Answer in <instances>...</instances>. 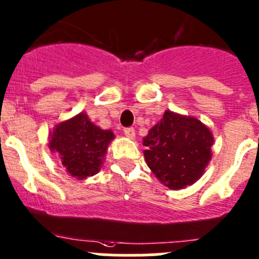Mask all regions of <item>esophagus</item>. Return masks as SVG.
Segmentation results:
<instances>
[{
	"label": "esophagus",
	"mask_w": 259,
	"mask_h": 259,
	"mask_svg": "<svg viewBox=\"0 0 259 259\" xmlns=\"http://www.w3.org/2000/svg\"><path fill=\"white\" fill-rule=\"evenodd\" d=\"M124 133L129 139H134L135 138V130L133 129V127H127V129L124 130Z\"/></svg>",
	"instance_id": "34e87169"
}]
</instances>
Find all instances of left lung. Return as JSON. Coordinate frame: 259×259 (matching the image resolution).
Segmentation results:
<instances>
[{
    "label": "left lung",
    "mask_w": 259,
    "mask_h": 259,
    "mask_svg": "<svg viewBox=\"0 0 259 259\" xmlns=\"http://www.w3.org/2000/svg\"><path fill=\"white\" fill-rule=\"evenodd\" d=\"M213 133L193 116L165 111L143 138L144 158L156 178L171 190L196 183L211 160Z\"/></svg>",
    "instance_id": "8db88e82"
}]
</instances>
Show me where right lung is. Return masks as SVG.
Masks as SVG:
<instances>
[{
	"mask_svg": "<svg viewBox=\"0 0 259 259\" xmlns=\"http://www.w3.org/2000/svg\"><path fill=\"white\" fill-rule=\"evenodd\" d=\"M112 130H103L92 122L86 112L59 121L49 133V150L59 156L67 173L76 179L89 178L101 170Z\"/></svg>",
	"mask_w": 259,
	"mask_h": 259,
	"instance_id": "add662e5",
	"label": "right lung"
}]
</instances>
